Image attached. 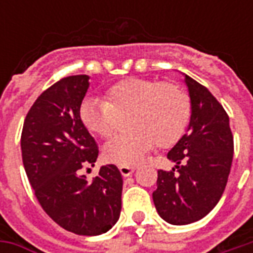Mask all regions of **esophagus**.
Listing matches in <instances>:
<instances>
[{
    "label": "esophagus",
    "mask_w": 253,
    "mask_h": 253,
    "mask_svg": "<svg viewBox=\"0 0 253 253\" xmlns=\"http://www.w3.org/2000/svg\"><path fill=\"white\" fill-rule=\"evenodd\" d=\"M119 170H121L122 176H125V177L134 173V168L132 167H119Z\"/></svg>",
    "instance_id": "obj_1"
}]
</instances>
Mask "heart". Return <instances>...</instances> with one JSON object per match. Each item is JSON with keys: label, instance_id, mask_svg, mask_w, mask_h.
Listing matches in <instances>:
<instances>
[{"label": "heart", "instance_id": "1", "mask_svg": "<svg viewBox=\"0 0 253 253\" xmlns=\"http://www.w3.org/2000/svg\"><path fill=\"white\" fill-rule=\"evenodd\" d=\"M128 112L132 131L111 137L103 148L104 159L122 167L137 164L154 142L168 148L180 139L190 122V97L176 84L128 78L112 85L105 99L90 97L80 107L84 126L99 137H108L119 115Z\"/></svg>", "mask_w": 253, "mask_h": 253}]
</instances>
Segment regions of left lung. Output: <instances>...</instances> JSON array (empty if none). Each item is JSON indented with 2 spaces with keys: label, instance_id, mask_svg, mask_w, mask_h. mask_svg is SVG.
<instances>
[{
  "label": "left lung",
  "instance_id": "1",
  "mask_svg": "<svg viewBox=\"0 0 253 253\" xmlns=\"http://www.w3.org/2000/svg\"><path fill=\"white\" fill-rule=\"evenodd\" d=\"M191 103L186 134L167 157L170 172L160 169L153 202L170 225L196 222L215 207L228 183L233 160L229 116L210 90L181 73Z\"/></svg>",
  "mask_w": 253,
  "mask_h": 253
}]
</instances>
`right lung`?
<instances>
[{"label":"right lung","instance_id":"obj_1","mask_svg":"<svg viewBox=\"0 0 253 253\" xmlns=\"http://www.w3.org/2000/svg\"><path fill=\"white\" fill-rule=\"evenodd\" d=\"M89 76L62 78L36 99L25 118L21 153L25 172L43 210L80 236H99L119 219L123 179L115 165L100 167L90 183L81 173L99 150L80 118Z\"/></svg>","mask_w":253,"mask_h":253}]
</instances>
